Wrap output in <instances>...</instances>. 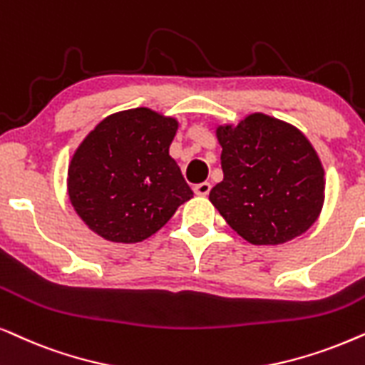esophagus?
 Here are the masks:
<instances>
[{"mask_svg":"<svg viewBox=\"0 0 365 365\" xmlns=\"http://www.w3.org/2000/svg\"><path fill=\"white\" fill-rule=\"evenodd\" d=\"M211 191V184L210 182H201V184H196V186H194V192L197 194V196H206L207 192Z\"/></svg>","mask_w":365,"mask_h":365,"instance_id":"1","label":"esophagus"}]
</instances>
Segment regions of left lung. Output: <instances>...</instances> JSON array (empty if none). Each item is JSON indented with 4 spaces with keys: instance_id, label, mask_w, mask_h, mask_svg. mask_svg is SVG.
<instances>
[{
    "instance_id": "8db88e82",
    "label": "left lung",
    "mask_w": 365,
    "mask_h": 365,
    "mask_svg": "<svg viewBox=\"0 0 365 365\" xmlns=\"http://www.w3.org/2000/svg\"><path fill=\"white\" fill-rule=\"evenodd\" d=\"M223 181L210 201L252 245H282L319 220L325 200L320 158L302 130L255 112L216 127Z\"/></svg>"
}]
</instances>
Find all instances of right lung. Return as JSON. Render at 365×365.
<instances>
[{"label": "right lung", "mask_w": 365, "mask_h": 365, "mask_svg": "<svg viewBox=\"0 0 365 365\" xmlns=\"http://www.w3.org/2000/svg\"><path fill=\"white\" fill-rule=\"evenodd\" d=\"M179 122L137 107L103 119L80 142L68 164L73 210L93 233L139 243L192 197L169 145Z\"/></svg>", "instance_id": "obj_1"}]
</instances>
